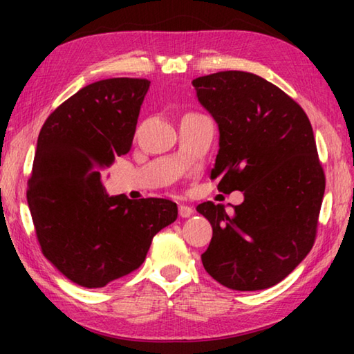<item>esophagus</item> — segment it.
Returning a JSON list of instances; mask_svg holds the SVG:
<instances>
[{
	"instance_id": "34e87169",
	"label": "esophagus",
	"mask_w": 354,
	"mask_h": 354,
	"mask_svg": "<svg viewBox=\"0 0 354 354\" xmlns=\"http://www.w3.org/2000/svg\"><path fill=\"white\" fill-rule=\"evenodd\" d=\"M192 214H194V209H192L190 206L179 205V217H183V218H187V217H190Z\"/></svg>"
}]
</instances>
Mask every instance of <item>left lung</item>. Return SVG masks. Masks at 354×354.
Returning <instances> with one entry per match:
<instances>
[{
  "label": "left lung",
  "mask_w": 354,
  "mask_h": 354,
  "mask_svg": "<svg viewBox=\"0 0 354 354\" xmlns=\"http://www.w3.org/2000/svg\"><path fill=\"white\" fill-rule=\"evenodd\" d=\"M200 104L218 127L211 178L218 190L243 192V203H201L212 225L203 266L232 290L268 289L295 270L313 248L325 194L310 122L263 77L218 71L192 81Z\"/></svg>",
  "instance_id": "left-lung-1"
}]
</instances>
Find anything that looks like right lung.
Wrapping results in <instances>:
<instances>
[{
	"instance_id": "obj_1",
	"label": "right lung",
	"mask_w": 354,
	"mask_h": 354,
	"mask_svg": "<svg viewBox=\"0 0 354 354\" xmlns=\"http://www.w3.org/2000/svg\"><path fill=\"white\" fill-rule=\"evenodd\" d=\"M149 81L112 77L82 87L46 118L28 206L41 253L65 278L98 289L142 266L176 203L109 195L103 171L133 145Z\"/></svg>"
}]
</instances>
